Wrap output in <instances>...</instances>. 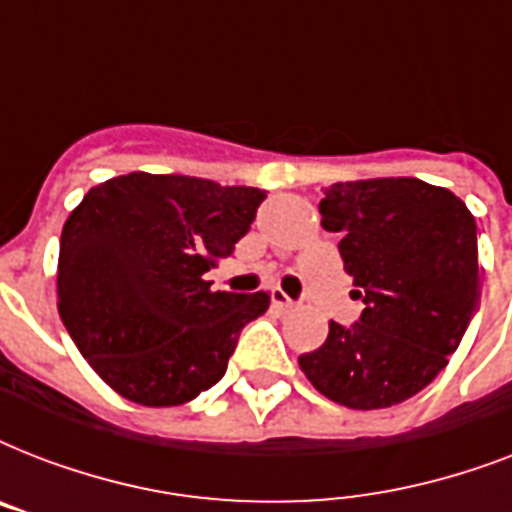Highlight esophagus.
<instances>
[{
	"label": "esophagus",
	"mask_w": 512,
	"mask_h": 512,
	"mask_svg": "<svg viewBox=\"0 0 512 512\" xmlns=\"http://www.w3.org/2000/svg\"><path fill=\"white\" fill-rule=\"evenodd\" d=\"M271 300H273V305H276V308H281V311H295V308H297L295 300H289V297L284 295L281 289H273Z\"/></svg>",
	"instance_id": "esophagus-1"
}]
</instances>
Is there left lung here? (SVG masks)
<instances>
[{
  "instance_id": "1",
  "label": "left lung",
  "mask_w": 512,
  "mask_h": 512,
  "mask_svg": "<svg viewBox=\"0 0 512 512\" xmlns=\"http://www.w3.org/2000/svg\"><path fill=\"white\" fill-rule=\"evenodd\" d=\"M321 225L337 244L364 311L329 321L324 345L300 356L313 388L348 409L401 404L449 364L476 313V217L452 191L417 177L329 185Z\"/></svg>"
}]
</instances>
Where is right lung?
Returning <instances> with one entry per match:
<instances>
[{"label": "right lung", "instance_id": "add662e5", "mask_svg": "<svg viewBox=\"0 0 512 512\" xmlns=\"http://www.w3.org/2000/svg\"><path fill=\"white\" fill-rule=\"evenodd\" d=\"M265 191L130 172L90 188L60 233L58 311L76 348L119 393L177 406L228 369L241 329L271 295L212 292Z\"/></svg>", "mask_w": 512, "mask_h": 512}]
</instances>
